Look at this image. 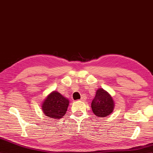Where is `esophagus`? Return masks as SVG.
I'll list each match as a JSON object with an SVG mask.
<instances>
[{
  "mask_svg": "<svg viewBox=\"0 0 153 153\" xmlns=\"http://www.w3.org/2000/svg\"><path fill=\"white\" fill-rule=\"evenodd\" d=\"M86 99H87L86 96H85V95H83V96H82L80 100H81V101H85V100H86Z\"/></svg>",
  "mask_w": 153,
  "mask_h": 153,
  "instance_id": "1",
  "label": "esophagus"
}]
</instances>
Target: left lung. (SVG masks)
<instances>
[{"label":"left lung","mask_w":153,"mask_h":153,"mask_svg":"<svg viewBox=\"0 0 153 153\" xmlns=\"http://www.w3.org/2000/svg\"><path fill=\"white\" fill-rule=\"evenodd\" d=\"M114 102L110 94L102 88L97 91L96 95L91 102L94 114L100 118L108 116L113 112Z\"/></svg>","instance_id":"left-lung-1"}]
</instances>
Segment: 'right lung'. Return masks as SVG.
Wrapping results in <instances>:
<instances>
[{"label":"right lung","mask_w":153,"mask_h":153,"mask_svg":"<svg viewBox=\"0 0 153 153\" xmlns=\"http://www.w3.org/2000/svg\"><path fill=\"white\" fill-rule=\"evenodd\" d=\"M69 105L67 98L56 91L50 93L45 99L42 105L44 113L49 118L60 119L66 113Z\"/></svg>","instance_id":"right-lung-1"}]
</instances>
